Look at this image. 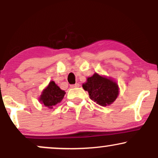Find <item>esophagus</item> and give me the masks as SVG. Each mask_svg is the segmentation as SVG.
I'll use <instances>...</instances> for the list:
<instances>
[{"mask_svg":"<svg viewBox=\"0 0 158 158\" xmlns=\"http://www.w3.org/2000/svg\"><path fill=\"white\" fill-rule=\"evenodd\" d=\"M79 84H78V83H77V84H75V85H70V88H79Z\"/></svg>","mask_w":158,"mask_h":158,"instance_id":"34e87169","label":"esophagus"}]
</instances>
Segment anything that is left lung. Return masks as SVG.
<instances>
[{"label": "left lung", "instance_id": "1", "mask_svg": "<svg viewBox=\"0 0 158 158\" xmlns=\"http://www.w3.org/2000/svg\"><path fill=\"white\" fill-rule=\"evenodd\" d=\"M82 88L88 92L90 99L103 107L111 105L119 93L118 85L113 79L97 73L87 78Z\"/></svg>", "mask_w": 158, "mask_h": 158}]
</instances>
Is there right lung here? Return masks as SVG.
<instances>
[{"instance_id":"1","label":"right lung","mask_w":158,"mask_h":158,"mask_svg":"<svg viewBox=\"0 0 158 158\" xmlns=\"http://www.w3.org/2000/svg\"><path fill=\"white\" fill-rule=\"evenodd\" d=\"M65 91L61 90L54 81H50L48 86L41 92L39 98V102L49 109L53 108V106L61 102L64 97Z\"/></svg>"}]
</instances>
